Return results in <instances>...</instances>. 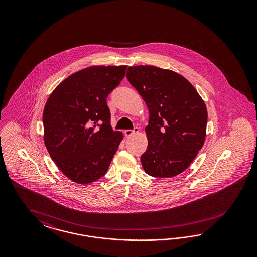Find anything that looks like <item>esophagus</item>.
Segmentation results:
<instances>
[{
  "label": "esophagus",
  "mask_w": 257,
  "mask_h": 257,
  "mask_svg": "<svg viewBox=\"0 0 257 257\" xmlns=\"http://www.w3.org/2000/svg\"><path fill=\"white\" fill-rule=\"evenodd\" d=\"M139 132V128L135 127L133 130H125L124 134L126 137H131L134 134Z\"/></svg>",
  "instance_id": "esophagus-1"
}]
</instances>
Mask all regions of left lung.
I'll return each instance as SVG.
<instances>
[{
  "label": "left lung",
  "mask_w": 257,
  "mask_h": 257,
  "mask_svg": "<svg viewBox=\"0 0 257 257\" xmlns=\"http://www.w3.org/2000/svg\"><path fill=\"white\" fill-rule=\"evenodd\" d=\"M127 80L149 108L148 147L140 160L159 178L180 174L194 160L205 140L207 110L187 79L154 66L129 67Z\"/></svg>",
  "instance_id": "1"
}]
</instances>
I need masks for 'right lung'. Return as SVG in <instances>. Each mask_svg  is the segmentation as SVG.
Wrapping results in <instances>:
<instances>
[{
	"mask_svg": "<svg viewBox=\"0 0 257 257\" xmlns=\"http://www.w3.org/2000/svg\"><path fill=\"white\" fill-rule=\"evenodd\" d=\"M127 66H96L66 78L43 112L44 142L59 170L82 185L102 177L122 134L110 125L106 99L124 78Z\"/></svg>",
	"mask_w": 257,
	"mask_h": 257,
	"instance_id": "right-lung-1",
	"label": "right lung"
}]
</instances>
